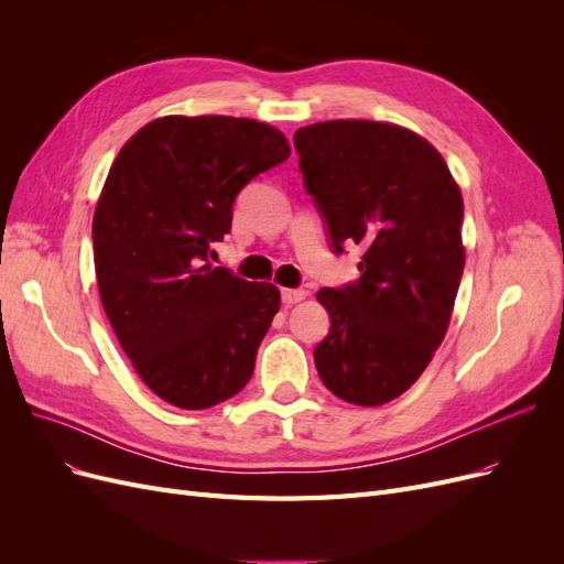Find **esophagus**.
<instances>
[{
  "mask_svg": "<svg viewBox=\"0 0 564 564\" xmlns=\"http://www.w3.org/2000/svg\"><path fill=\"white\" fill-rule=\"evenodd\" d=\"M303 299H305L303 289H282V303L284 305H294V303H299Z\"/></svg>",
  "mask_w": 564,
  "mask_h": 564,
  "instance_id": "1",
  "label": "esophagus"
}]
</instances>
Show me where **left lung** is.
Returning a JSON list of instances; mask_svg holds the SVG:
<instances>
[{"label": "left lung", "mask_w": 564, "mask_h": 564, "mask_svg": "<svg viewBox=\"0 0 564 564\" xmlns=\"http://www.w3.org/2000/svg\"><path fill=\"white\" fill-rule=\"evenodd\" d=\"M294 148L332 249H365L360 280L317 292L332 319L317 373L340 400L386 404L447 334L466 263L464 197L440 152L398 124L334 119L299 129Z\"/></svg>", "instance_id": "obj_1"}]
</instances>
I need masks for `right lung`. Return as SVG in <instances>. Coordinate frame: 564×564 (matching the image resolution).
Returning a JSON list of instances; mask_svg holds the SVG:
<instances>
[{
	"mask_svg": "<svg viewBox=\"0 0 564 564\" xmlns=\"http://www.w3.org/2000/svg\"><path fill=\"white\" fill-rule=\"evenodd\" d=\"M289 155L284 135L256 119L169 115L110 166L94 214L98 292L133 369L169 404L209 409L251 379L280 292L209 256L237 193Z\"/></svg>",
	"mask_w": 564,
	"mask_h": 564,
	"instance_id": "1",
	"label": "right lung"
}]
</instances>
